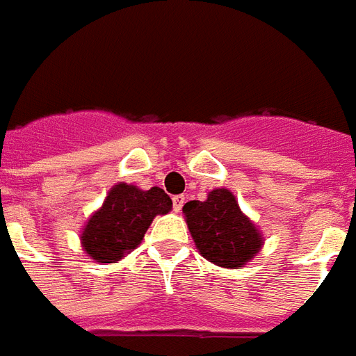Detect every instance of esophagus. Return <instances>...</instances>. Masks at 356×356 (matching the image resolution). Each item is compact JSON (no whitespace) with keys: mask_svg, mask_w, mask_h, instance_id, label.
Instances as JSON below:
<instances>
[{"mask_svg":"<svg viewBox=\"0 0 356 356\" xmlns=\"http://www.w3.org/2000/svg\"><path fill=\"white\" fill-rule=\"evenodd\" d=\"M184 204H186V196H184V195L172 196V206H175V211L176 213L181 211V207H184Z\"/></svg>","mask_w":356,"mask_h":356,"instance_id":"34e87169","label":"esophagus"}]
</instances>
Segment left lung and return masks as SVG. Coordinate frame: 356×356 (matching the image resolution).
Masks as SVG:
<instances>
[{
	"instance_id": "left-lung-1",
	"label": "left lung",
	"mask_w": 356,
	"mask_h": 356,
	"mask_svg": "<svg viewBox=\"0 0 356 356\" xmlns=\"http://www.w3.org/2000/svg\"><path fill=\"white\" fill-rule=\"evenodd\" d=\"M184 217L196 250L217 266L243 268L263 248V232L244 215L235 195L226 187L209 191L204 202H187Z\"/></svg>"
}]
</instances>
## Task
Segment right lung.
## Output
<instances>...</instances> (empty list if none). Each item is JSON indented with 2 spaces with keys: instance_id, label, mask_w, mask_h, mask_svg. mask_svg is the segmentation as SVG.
Returning a JSON list of instances; mask_svg holds the SVG:
<instances>
[{
  "instance_id": "add662e5",
  "label": "right lung",
  "mask_w": 356,
  "mask_h": 356,
  "mask_svg": "<svg viewBox=\"0 0 356 356\" xmlns=\"http://www.w3.org/2000/svg\"><path fill=\"white\" fill-rule=\"evenodd\" d=\"M170 209L172 200L160 187L145 191L119 181L82 226V250L95 263H118L141 244L156 215H167Z\"/></svg>"
}]
</instances>
